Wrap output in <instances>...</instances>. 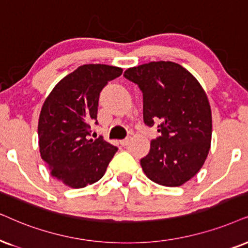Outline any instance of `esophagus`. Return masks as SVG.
I'll return each mask as SVG.
<instances>
[{
    "instance_id": "esophagus-1",
    "label": "esophagus",
    "mask_w": 248,
    "mask_h": 248,
    "mask_svg": "<svg viewBox=\"0 0 248 248\" xmlns=\"http://www.w3.org/2000/svg\"><path fill=\"white\" fill-rule=\"evenodd\" d=\"M120 144H121V146H127L128 144H129V139H124V140H120Z\"/></svg>"
}]
</instances>
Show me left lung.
<instances>
[{"label": "left lung", "mask_w": 248, "mask_h": 248, "mask_svg": "<svg viewBox=\"0 0 248 248\" xmlns=\"http://www.w3.org/2000/svg\"><path fill=\"white\" fill-rule=\"evenodd\" d=\"M124 77L143 93V119L160 136L140 159L150 180L180 186L202 167L211 147L212 112L196 78L173 62H152L128 68Z\"/></svg>", "instance_id": "left-lung-1"}]
</instances>
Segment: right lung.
<instances>
[{
    "label": "right lung",
    "mask_w": 248,
    "mask_h": 248,
    "mask_svg": "<svg viewBox=\"0 0 248 248\" xmlns=\"http://www.w3.org/2000/svg\"><path fill=\"white\" fill-rule=\"evenodd\" d=\"M122 74L120 67L103 64L79 66L46 97L39 118L41 158L52 176L74 189L101 180L118 147L93 140L92 126L98 124L101 92Z\"/></svg>",
    "instance_id": "right-lung-1"
}]
</instances>
